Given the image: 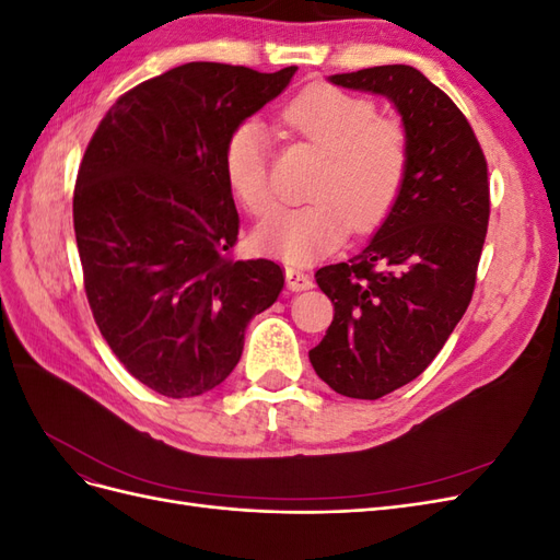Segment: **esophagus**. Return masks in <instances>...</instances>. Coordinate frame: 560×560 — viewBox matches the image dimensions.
I'll use <instances>...</instances> for the list:
<instances>
[{
  "instance_id": "34e87169",
  "label": "esophagus",
  "mask_w": 560,
  "mask_h": 560,
  "mask_svg": "<svg viewBox=\"0 0 560 560\" xmlns=\"http://www.w3.org/2000/svg\"><path fill=\"white\" fill-rule=\"evenodd\" d=\"M284 280L292 292H306L313 287V278L308 273H303V270H299V268H287Z\"/></svg>"
}]
</instances>
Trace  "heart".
Listing matches in <instances>:
<instances>
[{
  "label": "heart",
  "instance_id": "b5f03b06",
  "mask_svg": "<svg viewBox=\"0 0 560 560\" xmlns=\"http://www.w3.org/2000/svg\"><path fill=\"white\" fill-rule=\"evenodd\" d=\"M282 121L325 151L327 161L311 184L315 200L270 212L254 231V243L290 264H306L343 243L350 219L369 229L393 210L409 167V142L399 124L378 118L371 100L331 86L299 93ZM224 175L252 214L270 208L268 132L259 121H245L229 135Z\"/></svg>",
  "mask_w": 560,
  "mask_h": 560
}]
</instances>
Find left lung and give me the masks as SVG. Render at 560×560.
Returning a JSON list of instances; mask_svg holds the SVG:
<instances>
[{
  "mask_svg": "<svg viewBox=\"0 0 560 560\" xmlns=\"http://www.w3.org/2000/svg\"><path fill=\"white\" fill-rule=\"evenodd\" d=\"M334 86L395 105L409 142L401 191L362 252L319 268L334 303L308 352L338 395L378 399L430 366L465 315L488 229V167L453 100L409 65L331 74Z\"/></svg>",
  "mask_w": 560,
  "mask_h": 560,
  "instance_id": "left-lung-1",
  "label": "left lung"
}]
</instances>
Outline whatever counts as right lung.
<instances>
[{
    "instance_id": "right-lung-1",
    "label": "right lung",
    "mask_w": 560,
    "mask_h": 560,
    "mask_svg": "<svg viewBox=\"0 0 560 560\" xmlns=\"http://www.w3.org/2000/svg\"><path fill=\"white\" fill-rule=\"evenodd\" d=\"M294 74L173 67L118 97L83 154L74 233L91 311L118 362L159 395L224 383L249 319L282 292L276 261L226 257L241 219L224 147Z\"/></svg>"
}]
</instances>
